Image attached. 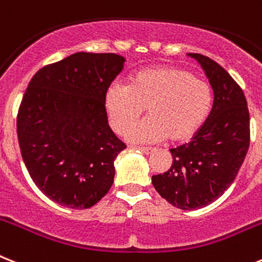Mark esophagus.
I'll list each match as a JSON object with an SVG mask.
<instances>
[{"mask_svg": "<svg viewBox=\"0 0 262 262\" xmlns=\"http://www.w3.org/2000/svg\"><path fill=\"white\" fill-rule=\"evenodd\" d=\"M139 149L142 151V152L147 154V155H149L151 152H154L152 147H139Z\"/></svg>", "mask_w": 262, "mask_h": 262, "instance_id": "obj_1", "label": "esophagus"}]
</instances>
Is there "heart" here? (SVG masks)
<instances>
[{
  "label": "heart",
  "instance_id": "heart-1",
  "mask_svg": "<svg viewBox=\"0 0 262 262\" xmlns=\"http://www.w3.org/2000/svg\"><path fill=\"white\" fill-rule=\"evenodd\" d=\"M212 100L207 82L175 66L142 69L128 84L114 82L104 93L110 126L116 134L124 133L147 108L149 118L127 133L128 140L136 143L192 139L208 119Z\"/></svg>",
  "mask_w": 262,
  "mask_h": 262
}]
</instances>
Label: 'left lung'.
I'll use <instances>...</instances> for the list:
<instances>
[{"instance_id": "8db88e82", "label": "left lung", "mask_w": 262, "mask_h": 262, "mask_svg": "<svg viewBox=\"0 0 262 262\" xmlns=\"http://www.w3.org/2000/svg\"><path fill=\"white\" fill-rule=\"evenodd\" d=\"M188 55L207 74L213 107L191 142L169 149L171 168L152 176L159 195L184 211L211 204L229 188L250 143L249 110L243 89L213 59L198 53Z\"/></svg>"}]
</instances>
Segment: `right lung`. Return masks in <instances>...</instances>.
I'll list each match as a JSON object with an SVG mask.
<instances>
[{
  "label": "right lung",
  "mask_w": 262,
  "mask_h": 262,
  "mask_svg": "<svg viewBox=\"0 0 262 262\" xmlns=\"http://www.w3.org/2000/svg\"><path fill=\"white\" fill-rule=\"evenodd\" d=\"M113 53H75L34 74L17 115L24 163L50 200L87 209L114 183V160L126 144L110 128L104 93L122 71Z\"/></svg>",
  "instance_id": "add662e5"
}]
</instances>
